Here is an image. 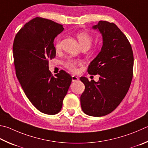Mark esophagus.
<instances>
[{"label":"esophagus","instance_id":"34e87169","mask_svg":"<svg viewBox=\"0 0 148 148\" xmlns=\"http://www.w3.org/2000/svg\"><path fill=\"white\" fill-rule=\"evenodd\" d=\"M72 81L73 82H78V81H79V78H78V77L75 76H72Z\"/></svg>","mask_w":148,"mask_h":148}]
</instances>
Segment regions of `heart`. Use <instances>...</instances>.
<instances>
[{
  "label": "heart",
  "instance_id": "heart-1",
  "mask_svg": "<svg viewBox=\"0 0 148 148\" xmlns=\"http://www.w3.org/2000/svg\"><path fill=\"white\" fill-rule=\"evenodd\" d=\"M77 38L82 48H86L88 49L90 47L92 42V37L89 34L85 32H79L77 34ZM55 48L56 51H60L61 49V39L60 37H58L56 41ZM80 64V61L69 59L65 63V66L66 69H68L70 71L72 72H76L77 71V66Z\"/></svg>",
  "mask_w": 148,
  "mask_h": 148
}]
</instances>
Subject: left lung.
I'll return each mask as SVG.
<instances>
[{
  "instance_id": "obj_1",
  "label": "left lung",
  "mask_w": 148,
  "mask_h": 148,
  "mask_svg": "<svg viewBox=\"0 0 148 148\" xmlns=\"http://www.w3.org/2000/svg\"><path fill=\"white\" fill-rule=\"evenodd\" d=\"M92 28L101 34L103 45L87 72L100 77L97 82L80 77L85 85L80 101L85 114L102 116L113 111L127 94L133 78L134 58L131 44L115 24L100 21Z\"/></svg>"
}]
</instances>
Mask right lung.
Returning <instances> with one entry per match:
<instances>
[{
  "instance_id": "add662e5",
  "label": "right lung",
  "mask_w": 148,
  "mask_h": 148,
  "mask_svg": "<svg viewBox=\"0 0 148 148\" xmlns=\"http://www.w3.org/2000/svg\"><path fill=\"white\" fill-rule=\"evenodd\" d=\"M63 25L36 17L16 34L13 45L16 76L26 96L42 113L56 114L72 82L65 71L53 76L48 62L56 57L55 37L63 31Z\"/></svg>"
}]
</instances>
